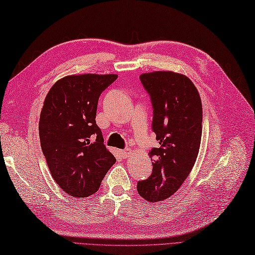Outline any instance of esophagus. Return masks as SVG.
Listing matches in <instances>:
<instances>
[{"label": "esophagus", "mask_w": 255, "mask_h": 255, "mask_svg": "<svg viewBox=\"0 0 255 255\" xmlns=\"http://www.w3.org/2000/svg\"><path fill=\"white\" fill-rule=\"evenodd\" d=\"M122 155H123V158L124 159H127L128 156H129V154H130V150L129 149H125V150H122Z\"/></svg>", "instance_id": "34e87169"}]
</instances>
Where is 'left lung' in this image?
<instances>
[{"label": "left lung", "mask_w": 255, "mask_h": 255, "mask_svg": "<svg viewBox=\"0 0 255 255\" xmlns=\"http://www.w3.org/2000/svg\"><path fill=\"white\" fill-rule=\"evenodd\" d=\"M140 80L153 106L152 130L159 148L150 151L152 173L137 185L151 203L171 197L196 162L202 140L203 107L196 86L186 75L173 71L142 73Z\"/></svg>", "instance_id": "1"}]
</instances>
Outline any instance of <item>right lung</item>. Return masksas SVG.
I'll return each instance as SVG.
<instances>
[{"instance_id": "1", "label": "right lung", "mask_w": 255, "mask_h": 255, "mask_svg": "<svg viewBox=\"0 0 255 255\" xmlns=\"http://www.w3.org/2000/svg\"><path fill=\"white\" fill-rule=\"evenodd\" d=\"M117 74H72L52 85L39 118L42 153L53 180L73 197L99 191L116 159L96 125L99 97Z\"/></svg>"}]
</instances>
